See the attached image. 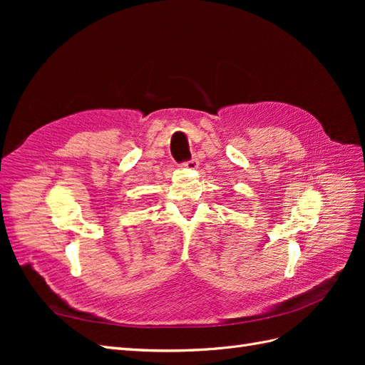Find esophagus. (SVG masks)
<instances>
[{"instance_id":"1","label":"esophagus","mask_w":365,"mask_h":365,"mask_svg":"<svg viewBox=\"0 0 365 365\" xmlns=\"http://www.w3.org/2000/svg\"><path fill=\"white\" fill-rule=\"evenodd\" d=\"M182 165H184V168H189V169H196L197 165H200V161H197V158H192L189 161H185Z\"/></svg>"}]
</instances>
